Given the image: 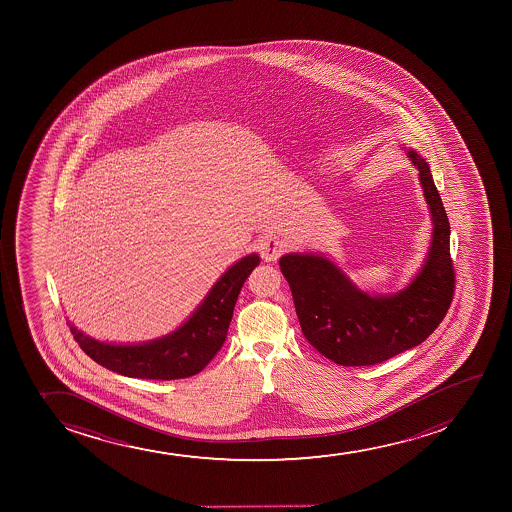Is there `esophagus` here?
<instances>
[{
    "instance_id": "34e87169",
    "label": "esophagus",
    "mask_w": 512,
    "mask_h": 512,
    "mask_svg": "<svg viewBox=\"0 0 512 512\" xmlns=\"http://www.w3.org/2000/svg\"><path fill=\"white\" fill-rule=\"evenodd\" d=\"M287 241L280 235L268 234L261 241V256L266 261H277L287 251Z\"/></svg>"
}]
</instances>
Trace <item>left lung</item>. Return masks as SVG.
<instances>
[{
  "label": "left lung",
  "mask_w": 512,
  "mask_h": 512,
  "mask_svg": "<svg viewBox=\"0 0 512 512\" xmlns=\"http://www.w3.org/2000/svg\"><path fill=\"white\" fill-rule=\"evenodd\" d=\"M423 196L432 215V241L422 270L396 294L371 295L323 254L290 253L280 258L306 340L324 357L345 367L381 364L417 347L441 324L454 294L449 220L430 167L415 150Z\"/></svg>",
  "instance_id": "obj_1"
}]
</instances>
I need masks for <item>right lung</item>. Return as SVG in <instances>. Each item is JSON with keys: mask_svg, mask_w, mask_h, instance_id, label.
<instances>
[{"mask_svg": "<svg viewBox=\"0 0 512 512\" xmlns=\"http://www.w3.org/2000/svg\"><path fill=\"white\" fill-rule=\"evenodd\" d=\"M258 265V254L239 259L218 278L186 323L157 340L136 345L104 343L83 335L73 324L71 335L90 359L121 376L160 381L194 376L224 345L242 285Z\"/></svg>", "mask_w": 512, "mask_h": 512, "instance_id": "right-lung-1", "label": "right lung"}]
</instances>
